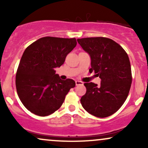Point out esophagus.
<instances>
[{
  "instance_id": "obj_1",
  "label": "esophagus",
  "mask_w": 148,
  "mask_h": 148,
  "mask_svg": "<svg viewBox=\"0 0 148 148\" xmlns=\"http://www.w3.org/2000/svg\"><path fill=\"white\" fill-rule=\"evenodd\" d=\"M75 83H76V86H79V85H83V84H84V83H83L82 81H76Z\"/></svg>"
}]
</instances>
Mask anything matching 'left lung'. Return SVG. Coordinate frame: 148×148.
<instances>
[{
    "instance_id": "left-lung-1",
    "label": "left lung",
    "mask_w": 148,
    "mask_h": 148,
    "mask_svg": "<svg viewBox=\"0 0 148 148\" xmlns=\"http://www.w3.org/2000/svg\"><path fill=\"white\" fill-rule=\"evenodd\" d=\"M77 41L90 56V72H95L101 79L99 86L85 83L86 93L81 98V105L97 118L110 116L123 106L130 92L132 77L128 55L121 46L106 37Z\"/></svg>"
}]
</instances>
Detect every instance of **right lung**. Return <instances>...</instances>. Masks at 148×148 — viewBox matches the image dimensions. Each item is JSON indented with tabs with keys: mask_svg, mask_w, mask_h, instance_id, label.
Here are the masks:
<instances>
[{
	"mask_svg": "<svg viewBox=\"0 0 148 148\" xmlns=\"http://www.w3.org/2000/svg\"><path fill=\"white\" fill-rule=\"evenodd\" d=\"M76 46L75 38L45 37L23 52L16 74L17 94L25 108L39 116L57 111L75 81L62 80L56 74L65 58Z\"/></svg>",
	"mask_w": 148,
	"mask_h": 148,
	"instance_id": "add662e5",
	"label": "right lung"
}]
</instances>
